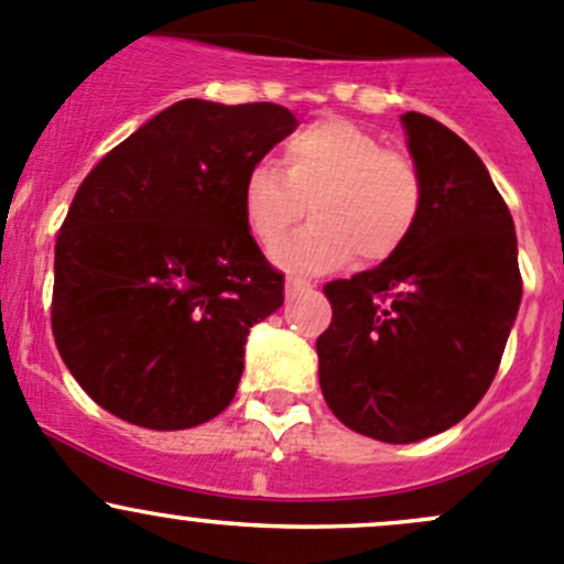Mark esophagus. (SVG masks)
<instances>
[{"label": "esophagus", "instance_id": "obj_1", "mask_svg": "<svg viewBox=\"0 0 564 564\" xmlns=\"http://www.w3.org/2000/svg\"><path fill=\"white\" fill-rule=\"evenodd\" d=\"M305 289H311L308 281H300V278H286V297H297L300 292H305Z\"/></svg>", "mask_w": 564, "mask_h": 564}]
</instances>
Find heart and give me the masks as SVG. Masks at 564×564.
Listing matches in <instances>:
<instances>
[{"mask_svg":"<svg viewBox=\"0 0 564 564\" xmlns=\"http://www.w3.org/2000/svg\"><path fill=\"white\" fill-rule=\"evenodd\" d=\"M311 202L314 220L272 248L292 272H329L360 253L377 264L403 248L417 224L423 185L417 169L366 128L327 119L283 147V172L256 163L242 182V215L256 240L275 242Z\"/></svg>","mask_w":564,"mask_h":564,"instance_id":"obj_1","label":"heart"}]
</instances>
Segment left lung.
<instances>
[{
  "mask_svg": "<svg viewBox=\"0 0 564 564\" xmlns=\"http://www.w3.org/2000/svg\"><path fill=\"white\" fill-rule=\"evenodd\" d=\"M423 185L398 253L324 286L318 384L346 429L390 445L460 423L494 382L521 305L508 204L477 152L425 113L401 117Z\"/></svg>",
  "mask_w": 564,
  "mask_h": 564,
  "instance_id": "8db88e82",
  "label": "left lung"
}]
</instances>
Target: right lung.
I'll return each instance as SVG.
<instances>
[{"mask_svg": "<svg viewBox=\"0 0 564 564\" xmlns=\"http://www.w3.org/2000/svg\"><path fill=\"white\" fill-rule=\"evenodd\" d=\"M294 128L275 104L180 100L82 182L56 237L51 327L106 412L180 431L231 403L250 327L283 305L242 182Z\"/></svg>", "mask_w": 564, "mask_h": 564, "instance_id": "obj_1", "label": "right lung"}]
</instances>
